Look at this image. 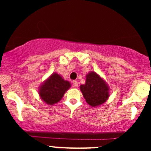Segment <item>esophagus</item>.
Segmentation results:
<instances>
[{
  "label": "esophagus",
  "mask_w": 151,
  "mask_h": 151,
  "mask_svg": "<svg viewBox=\"0 0 151 151\" xmlns=\"http://www.w3.org/2000/svg\"><path fill=\"white\" fill-rule=\"evenodd\" d=\"M72 83H73V87H74V88H77V87H78V83H77V81L74 80Z\"/></svg>",
  "instance_id": "esophagus-1"
}]
</instances>
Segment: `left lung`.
Instances as JSON below:
<instances>
[{
  "label": "left lung",
  "instance_id": "left-lung-1",
  "mask_svg": "<svg viewBox=\"0 0 151 151\" xmlns=\"http://www.w3.org/2000/svg\"><path fill=\"white\" fill-rule=\"evenodd\" d=\"M80 88L86 102L93 107L103 104L109 96L107 83L95 71H90L87 74L85 83Z\"/></svg>",
  "mask_w": 151,
  "mask_h": 151
}]
</instances>
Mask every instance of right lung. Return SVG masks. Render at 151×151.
<instances>
[{
    "label": "right lung",
    "instance_id": "right-lung-1",
    "mask_svg": "<svg viewBox=\"0 0 151 151\" xmlns=\"http://www.w3.org/2000/svg\"><path fill=\"white\" fill-rule=\"evenodd\" d=\"M71 84L60 74L52 73L39 86V94L42 101L49 105L56 104L61 100Z\"/></svg>",
    "mask_w": 151,
    "mask_h": 151
}]
</instances>
